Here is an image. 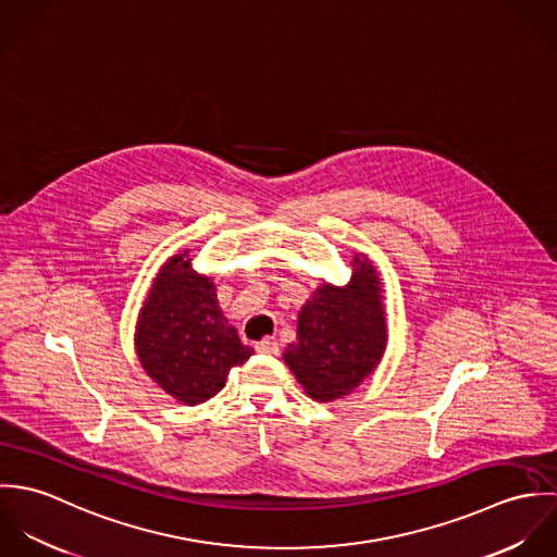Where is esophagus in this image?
<instances>
[{
  "label": "esophagus",
  "instance_id": "34e87169",
  "mask_svg": "<svg viewBox=\"0 0 557 557\" xmlns=\"http://www.w3.org/2000/svg\"><path fill=\"white\" fill-rule=\"evenodd\" d=\"M255 349H257L259 354L276 356V354H278V343H276V341H272V338H263V341H259V343L255 345Z\"/></svg>",
  "mask_w": 557,
  "mask_h": 557
}]
</instances>
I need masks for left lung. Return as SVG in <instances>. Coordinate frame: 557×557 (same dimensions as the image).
<instances>
[{"instance_id": "left-lung-1", "label": "left lung", "mask_w": 557, "mask_h": 557, "mask_svg": "<svg viewBox=\"0 0 557 557\" xmlns=\"http://www.w3.org/2000/svg\"><path fill=\"white\" fill-rule=\"evenodd\" d=\"M351 257L347 285H319L298 313L296 341L283 351L319 403L351 395L380 367L388 343L382 274L364 252Z\"/></svg>"}]
</instances>
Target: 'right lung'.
I'll return each instance as SVG.
<instances>
[{"label": "right lung", "mask_w": 557, "mask_h": 557, "mask_svg": "<svg viewBox=\"0 0 557 557\" xmlns=\"http://www.w3.org/2000/svg\"><path fill=\"white\" fill-rule=\"evenodd\" d=\"M135 351L148 377L184 405L216 397L230 371L252 356L188 248L160 265L137 318Z\"/></svg>", "instance_id": "1"}]
</instances>
